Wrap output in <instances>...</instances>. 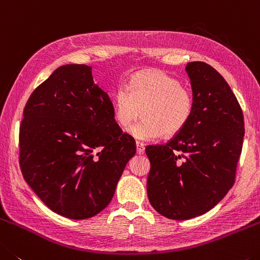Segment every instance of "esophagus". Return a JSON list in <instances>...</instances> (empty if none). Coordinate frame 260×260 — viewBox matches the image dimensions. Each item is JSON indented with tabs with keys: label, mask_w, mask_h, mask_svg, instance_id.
<instances>
[{
	"label": "esophagus",
	"mask_w": 260,
	"mask_h": 260,
	"mask_svg": "<svg viewBox=\"0 0 260 260\" xmlns=\"http://www.w3.org/2000/svg\"><path fill=\"white\" fill-rule=\"evenodd\" d=\"M136 147H137L138 154H143L144 150H145V147H144V144L140 143V142H136Z\"/></svg>",
	"instance_id": "1"
}]
</instances>
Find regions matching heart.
<instances>
[{"label":"heart","mask_w":260,"mask_h":260,"mask_svg":"<svg viewBox=\"0 0 260 260\" xmlns=\"http://www.w3.org/2000/svg\"><path fill=\"white\" fill-rule=\"evenodd\" d=\"M194 109V95L180 80L161 70L142 71L114 93V118L126 127L140 116L142 122L127 131L140 140L174 137L188 124Z\"/></svg>","instance_id":"1"}]
</instances>
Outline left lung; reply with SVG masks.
<instances>
[{
	"instance_id": "obj_1",
	"label": "left lung",
	"mask_w": 260,
	"mask_h": 260,
	"mask_svg": "<svg viewBox=\"0 0 260 260\" xmlns=\"http://www.w3.org/2000/svg\"><path fill=\"white\" fill-rule=\"evenodd\" d=\"M185 70L194 95L192 116L168 143L145 148L148 199L173 220L206 213L227 194L244 137L243 113L222 76L205 62H190Z\"/></svg>"
}]
</instances>
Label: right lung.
Returning a JSON list of instances; mask_svg holds the SVG:
<instances>
[{"mask_svg": "<svg viewBox=\"0 0 260 260\" xmlns=\"http://www.w3.org/2000/svg\"><path fill=\"white\" fill-rule=\"evenodd\" d=\"M19 127L24 180L55 213L92 218L112 201L135 139L115 122L92 68H57L33 91Z\"/></svg>", "mask_w": 260, "mask_h": 260, "instance_id": "add662e5", "label": "right lung"}]
</instances>
